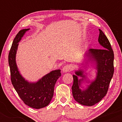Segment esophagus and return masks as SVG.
Here are the masks:
<instances>
[{
	"instance_id": "34e87169",
	"label": "esophagus",
	"mask_w": 122,
	"mask_h": 122,
	"mask_svg": "<svg viewBox=\"0 0 122 122\" xmlns=\"http://www.w3.org/2000/svg\"><path fill=\"white\" fill-rule=\"evenodd\" d=\"M71 70H72V67H71V66L69 65H66L64 66L62 69V72L64 73L68 72H69L70 71H71Z\"/></svg>"
}]
</instances>
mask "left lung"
Listing matches in <instances>:
<instances>
[{"label":"left lung","instance_id":"obj_1","mask_svg":"<svg viewBox=\"0 0 122 122\" xmlns=\"http://www.w3.org/2000/svg\"><path fill=\"white\" fill-rule=\"evenodd\" d=\"M98 42L103 47L102 49H89L85 51L84 59L81 65L86 69L88 62L92 64L96 70V77L93 80L88 79L87 73L82 69L75 71L73 75V84L72 94L75 100L79 104L92 106L99 103L107 94L110 81L114 75V51L108 40L100 29ZM85 63H84V62ZM85 65V66H84ZM82 77L80 79L79 77ZM85 81L89 84L84 88L81 86Z\"/></svg>","mask_w":122,"mask_h":122}]
</instances>
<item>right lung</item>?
Instances as JSON below:
<instances>
[{
	"label": "right lung",
	"mask_w": 122,
	"mask_h": 122,
	"mask_svg": "<svg viewBox=\"0 0 122 122\" xmlns=\"http://www.w3.org/2000/svg\"><path fill=\"white\" fill-rule=\"evenodd\" d=\"M29 30L23 29L16 34L8 54V64L12 84L19 97L27 106L40 109L46 107L51 100L56 82L61 75V70L51 71L36 82L28 81L22 76L16 62V54L19 42Z\"/></svg>",
	"instance_id": "1"
}]
</instances>
